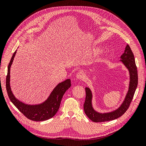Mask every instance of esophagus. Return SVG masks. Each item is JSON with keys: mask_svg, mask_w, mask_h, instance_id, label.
<instances>
[{"mask_svg": "<svg viewBox=\"0 0 146 146\" xmlns=\"http://www.w3.org/2000/svg\"><path fill=\"white\" fill-rule=\"evenodd\" d=\"M76 78H77V79H78V80H84V79H85V76L83 72H79L76 75Z\"/></svg>", "mask_w": 146, "mask_h": 146, "instance_id": "obj_1", "label": "esophagus"}]
</instances>
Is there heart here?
Masks as SVG:
<instances>
[{
  "instance_id": "b5f03b06",
  "label": "heart",
  "mask_w": 146,
  "mask_h": 146,
  "mask_svg": "<svg viewBox=\"0 0 146 146\" xmlns=\"http://www.w3.org/2000/svg\"><path fill=\"white\" fill-rule=\"evenodd\" d=\"M102 51V49H101V48H96V49H95L94 50V53H95V54H99V53H100V52Z\"/></svg>"
}]
</instances>
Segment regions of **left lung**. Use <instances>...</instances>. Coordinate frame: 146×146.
<instances>
[{"instance_id":"1","label":"left lung","mask_w":146,"mask_h":146,"mask_svg":"<svg viewBox=\"0 0 146 146\" xmlns=\"http://www.w3.org/2000/svg\"><path fill=\"white\" fill-rule=\"evenodd\" d=\"M121 62L124 64L127 69L129 70L130 82L129 90H128L125 98L120 107L117 109L108 113H102L96 111L92 107V92L89 88H85L86 98L83 105L84 111L89 119L94 122L112 121L121 117L129 108L131 102L133 99L137 85H138V77L134 55L129 44L127 45L124 53L121 56Z\"/></svg>"}]
</instances>
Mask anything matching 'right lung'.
Instances as JSON below:
<instances>
[{
    "label": "right lung",
    "mask_w": 146,
    "mask_h": 146,
    "mask_svg": "<svg viewBox=\"0 0 146 146\" xmlns=\"http://www.w3.org/2000/svg\"><path fill=\"white\" fill-rule=\"evenodd\" d=\"M16 54H13L8 66L6 88L11 102L27 118L34 121H43L54 117L60 108L61 99L65 92L71 86L70 79L58 83L44 102L38 105H28L17 99L13 94L10 86V68Z\"/></svg>",
    "instance_id": "right-lung-1"
}]
</instances>
